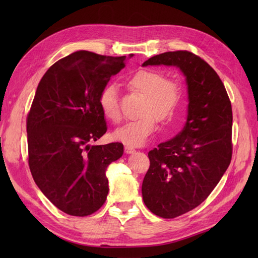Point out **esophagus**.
I'll use <instances>...</instances> for the list:
<instances>
[{"mask_svg": "<svg viewBox=\"0 0 258 258\" xmlns=\"http://www.w3.org/2000/svg\"><path fill=\"white\" fill-rule=\"evenodd\" d=\"M135 152L134 147H131V146H125V153L126 154H133Z\"/></svg>", "mask_w": 258, "mask_h": 258, "instance_id": "esophagus-1", "label": "esophagus"}]
</instances>
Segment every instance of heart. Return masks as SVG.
<instances>
[{
    "label": "heart",
    "mask_w": 258,
    "mask_h": 258,
    "mask_svg": "<svg viewBox=\"0 0 258 258\" xmlns=\"http://www.w3.org/2000/svg\"><path fill=\"white\" fill-rule=\"evenodd\" d=\"M128 87L144 96L141 104L140 118L125 123L112 134L113 140L131 147L143 145L156 128V121L172 122L179 113L184 100V90L176 81H168L166 74L157 70H141L128 79ZM105 118L117 122L120 117L116 90L106 85L98 97Z\"/></svg>",
    "instance_id": "1"
}]
</instances>
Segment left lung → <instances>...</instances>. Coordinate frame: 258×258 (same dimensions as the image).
Segmentation results:
<instances>
[{"label": "left lung", "mask_w": 258, "mask_h": 258, "mask_svg": "<svg viewBox=\"0 0 258 258\" xmlns=\"http://www.w3.org/2000/svg\"><path fill=\"white\" fill-rule=\"evenodd\" d=\"M166 65L182 71L188 106L184 128L149 152L150 168L142 195L146 207L174 218L204 202L232 160V105L220 76L187 51L162 53L142 67Z\"/></svg>", "instance_id": "8db88e82"}]
</instances>
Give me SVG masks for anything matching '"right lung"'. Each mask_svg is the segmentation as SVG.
I'll use <instances>...</instances> for the list:
<instances>
[{"label": "right lung", "instance_id": "1", "mask_svg": "<svg viewBox=\"0 0 258 258\" xmlns=\"http://www.w3.org/2000/svg\"><path fill=\"white\" fill-rule=\"evenodd\" d=\"M125 59L78 51L54 63L36 89L26 119L29 166L42 193L69 215L100 210L106 168L123 155L122 143H90L106 133L98 97Z\"/></svg>", "mask_w": 258, "mask_h": 258}]
</instances>
